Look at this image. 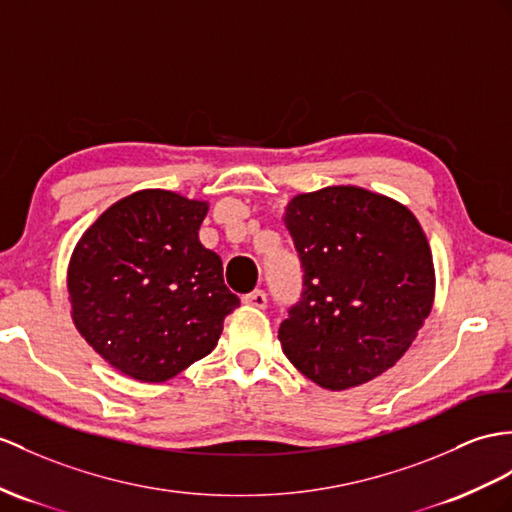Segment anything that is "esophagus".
I'll return each instance as SVG.
<instances>
[{
	"label": "esophagus",
	"instance_id": "esophagus-1",
	"mask_svg": "<svg viewBox=\"0 0 512 512\" xmlns=\"http://www.w3.org/2000/svg\"><path fill=\"white\" fill-rule=\"evenodd\" d=\"M243 304L254 306V308H265L267 306V295H265V291H260V289L252 291V293L243 297Z\"/></svg>",
	"mask_w": 512,
	"mask_h": 512
}]
</instances>
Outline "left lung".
Segmentation results:
<instances>
[{
  "mask_svg": "<svg viewBox=\"0 0 512 512\" xmlns=\"http://www.w3.org/2000/svg\"><path fill=\"white\" fill-rule=\"evenodd\" d=\"M304 269L299 302L280 323L282 352L328 391L391 369L434 302V263L417 217L360 186L295 195L284 210Z\"/></svg>",
  "mask_w": 512,
  "mask_h": 512,
  "instance_id": "obj_1",
  "label": "left lung"
}]
</instances>
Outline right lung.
<instances>
[{
	"mask_svg": "<svg viewBox=\"0 0 512 512\" xmlns=\"http://www.w3.org/2000/svg\"><path fill=\"white\" fill-rule=\"evenodd\" d=\"M208 202L145 189L97 217L67 271L71 317L108 365L165 382L215 350L239 297L199 243Z\"/></svg>",
	"mask_w": 512,
	"mask_h": 512,
	"instance_id": "1",
	"label": "right lung"
}]
</instances>
